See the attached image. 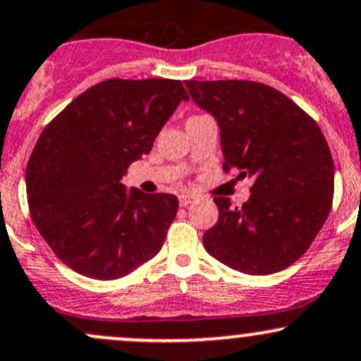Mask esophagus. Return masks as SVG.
<instances>
[{
	"mask_svg": "<svg viewBox=\"0 0 361 361\" xmlns=\"http://www.w3.org/2000/svg\"><path fill=\"white\" fill-rule=\"evenodd\" d=\"M178 200H180L181 207H187V205L193 204V202H195V197L190 195V193H181V195L178 197Z\"/></svg>",
	"mask_w": 361,
	"mask_h": 361,
	"instance_id": "34e87169",
	"label": "esophagus"
}]
</instances>
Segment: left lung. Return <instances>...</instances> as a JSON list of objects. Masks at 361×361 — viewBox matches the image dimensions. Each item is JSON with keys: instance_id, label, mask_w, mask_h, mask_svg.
<instances>
[{"instance_id": "left-lung-1", "label": "left lung", "mask_w": 361, "mask_h": 361, "mask_svg": "<svg viewBox=\"0 0 361 361\" xmlns=\"http://www.w3.org/2000/svg\"><path fill=\"white\" fill-rule=\"evenodd\" d=\"M193 101L221 126L223 171L252 176L250 199L205 231L209 255L235 271L267 276L314 243L334 197V161L314 118L274 87L252 80H187Z\"/></svg>"}]
</instances>
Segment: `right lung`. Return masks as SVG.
<instances>
[{
    "instance_id": "add662e5",
    "label": "right lung",
    "mask_w": 361,
    "mask_h": 361,
    "mask_svg": "<svg viewBox=\"0 0 361 361\" xmlns=\"http://www.w3.org/2000/svg\"><path fill=\"white\" fill-rule=\"evenodd\" d=\"M188 94L180 80L108 78L46 125L27 162L30 217L54 255L99 281L132 274L161 252L178 212L171 193L120 183L150 152Z\"/></svg>"
}]
</instances>
